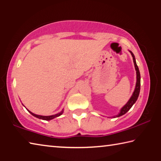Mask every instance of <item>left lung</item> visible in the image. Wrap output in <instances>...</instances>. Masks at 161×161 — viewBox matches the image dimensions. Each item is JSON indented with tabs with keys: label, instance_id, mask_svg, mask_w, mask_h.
<instances>
[{
	"label": "left lung",
	"instance_id": "8db88e82",
	"mask_svg": "<svg viewBox=\"0 0 161 161\" xmlns=\"http://www.w3.org/2000/svg\"><path fill=\"white\" fill-rule=\"evenodd\" d=\"M129 52L131 54V55L133 57V63H134V66H135V69L136 71V87H135V90L133 92V93L132 94L131 97L130 98V99L129 100V102L126 103V104H125L123 107L121 108V111H120V113L116 115V117H119L124 114H126L128 111H129L130 108L132 107V106L134 104L135 102H136V100L138 99V95H139V92H140V88H141V75H140V72L139 69H138V67L137 66V64H136V59H135V56L134 54H133L131 51ZM115 117V116H114Z\"/></svg>",
	"mask_w": 161,
	"mask_h": 161
}]
</instances>
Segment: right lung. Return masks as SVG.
<instances>
[{
  "mask_svg": "<svg viewBox=\"0 0 161 161\" xmlns=\"http://www.w3.org/2000/svg\"><path fill=\"white\" fill-rule=\"evenodd\" d=\"M27 110H28V109H27ZM28 111L32 114V116L37 117V118H38V119H42V120H46V121H50V120H51V119H53L54 118H56V117L59 116L60 115H62V114H63V111H64V110L62 109L60 111V112L58 113V114H54V115H52V116H40V115H37V114H35L33 113H32L31 111H30L29 110H28Z\"/></svg>",
  "mask_w": 161,
  "mask_h": 161,
  "instance_id": "add662e5",
  "label": "right lung"
}]
</instances>
